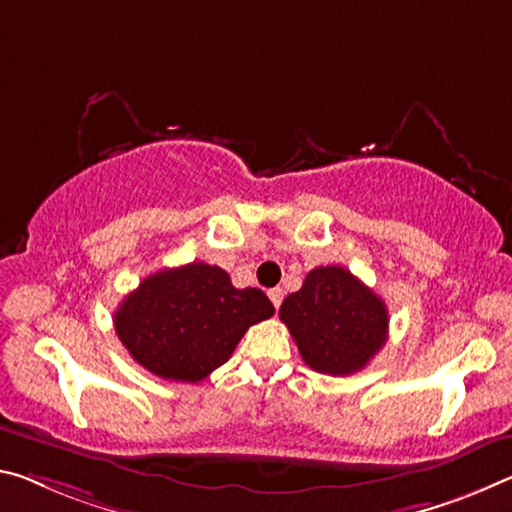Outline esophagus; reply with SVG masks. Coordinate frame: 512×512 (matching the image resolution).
I'll return each instance as SVG.
<instances>
[{"label":"esophagus","instance_id":"esophagus-1","mask_svg":"<svg viewBox=\"0 0 512 512\" xmlns=\"http://www.w3.org/2000/svg\"><path fill=\"white\" fill-rule=\"evenodd\" d=\"M269 298H271V303H273L275 310H278L280 303H282V298H285V291H282L280 287H273V289H269Z\"/></svg>","mask_w":512,"mask_h":512}]
</instances>
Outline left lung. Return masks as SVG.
<instances>
[{
  "label": "left lung",
  "instance_id": "8db88e82",
  "mask_svg": "<svg viewBox=\"0 0 512 512\" xmlns=\"http://www.w3.org/2000/svg\"><path fill=\"white\" fill-rule=\"evenodd\" d=\"M305 364L328 376L367 367L387 342V307L344 266H319L280 305Z\"/></svg>",
  "mask_w": 512,
  "mask_h": 512
}]
</instances>
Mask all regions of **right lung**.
I'll list each match as a JSON object with an SVG mask.
<instances>
[{
	"instance_id": "1",
	"label": "right lung",
	"mask_w": 512,
	"mask_h": 512,
	"mask_svg": "<svg viewBox=\"0 0 512 512\" xmlns=\"http://www.w3.org/2000/svg\"><path fill=\"white\" fill-rule=\"evenodd\" d=\"M273 312L262 289H237L221 266L191 262L148 275L120 303L113 326L129 355L154 376L198 383Z\"/></svg>"
}]
</instances>
